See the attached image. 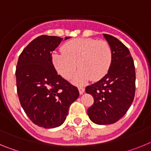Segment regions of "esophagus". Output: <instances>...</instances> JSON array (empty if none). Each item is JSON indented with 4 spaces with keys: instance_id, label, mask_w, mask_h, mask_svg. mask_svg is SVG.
Returning a JSON list of instances; mask_svg holds the SVG:
<instances>
[{
    "instance_id": "esophagus-1",
    "label": "esophagus",
    "mask_w": 151,
    "mask_h": 151,
    "mask_svg": "<svg viewBox=\"0 0 151 151\" xmlns=\"http://www.w3.org/2000/svg\"><path fill=\"white\" fill-rule=\"evenodd\" d=\"M78 91H79L80 94H83L84 92H85V88L82 87H78Z\"/></svg>"
}]
</instances>
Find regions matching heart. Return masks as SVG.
<instances>
[{
    "instance_id": "obj_1",
    "label": "heart",
    "mask_w": 151,
    "mask_h": 151,
    "mask_svg": "<svg viewBox=\"0 0 151 151\" xmlns=\"http://www.w3.org/2000/svg\"><path fill=\"white\" fill-rule=\"evenodd\" d=\"M61 54L54 52L52 62L63 78L69 79L77 69L73 82L83 85L90 79L98 81L109 71L112 63V50L105 41L94 38H76L62 46Z\"/></svg>"
}]
</instances>
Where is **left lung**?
Wrapping results in <instances>:
<instances>
[{
  "instance_id": "obj_1",
  "label": "left lung",
  "mask_w": 151,
  "mask_h": 151,
  "mask_svg": "<svg viewBox=\"0 0 151 151\" xmlns=\"http://www.w3.org/2000/svg\"><path fill=\"white\" fill-rule=\"evenodd\" d=\"M112 50V63L107 74L85 88L94 97L88 109L93 122L107 125L117 122L132 104L135 92V69L129 49L116 38L104 34Z\"/></svg>"
}]
</instances>
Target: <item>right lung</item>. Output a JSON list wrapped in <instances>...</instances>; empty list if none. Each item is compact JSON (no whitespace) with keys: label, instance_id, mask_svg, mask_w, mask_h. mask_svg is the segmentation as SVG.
<instances>
[{"label":"right lung","instance_id":"right-lung-1","mask_svg":"<svg viewBox=\"0 0 151 151\" xmlns=\"http://www.w3.org/2000/svg\"><path fill=\"white\" fill-rule=\"evenodd\" d=\"M63 39L48 35L36 38L22 50L16 69L21 106L31 120L45 129L62 125L70 105L79 96L78 88L57 74L52 62V52Z\"/></svg>","mask_w":151,"mask_h":151}]
</instances>
